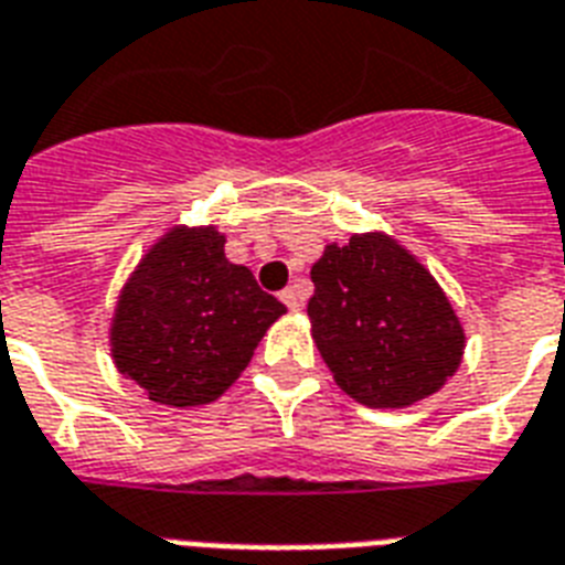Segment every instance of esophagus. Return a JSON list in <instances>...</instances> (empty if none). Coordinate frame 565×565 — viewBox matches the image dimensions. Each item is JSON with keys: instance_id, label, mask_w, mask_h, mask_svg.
I'll return each mask as SVG.
<instances>
[{"instance_id": "obj_1", "label": "esophagus", "mask_w": 565, "mask_h": 565, "mask_svg": "<svg viewBox=\"0 0 565 565\" xmlns=\"http://www.w3.org/2000/svg\"><path fill=\"white\" fill-rule=\"evenodd\" d=\"M279 300H282L291 311H297L300 306H303V291H300V286H288L286 291L279 295Z\"/></svg>"}]
</instances>
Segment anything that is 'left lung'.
Returning a JSON list of instances; mask_svg holds the SVG:
<instances>
[{
  "mask_svg": "<svg viewBox=\"0 0 565 565\" xmlns=\"http://www.w3.org/2000/svg\"><path fill=\"white\" fill-rule=\"evenodd\" d=\"M311 338L335 385L367 408H408L461 367L467 335L431 270L387 233H353L311 265Z\"/></svg>",
  "mask_w": 565,
  "mask_h": 565,
  "instance_id": "obj_1",
  "label": "left lung"
}]
</instances>
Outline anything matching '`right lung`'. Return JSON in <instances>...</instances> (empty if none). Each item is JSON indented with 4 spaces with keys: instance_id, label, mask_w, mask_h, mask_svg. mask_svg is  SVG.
<instances>
[{
    "instance_id": "add662e5",
    "label": "right lung",
    "mask_w": 565,
    "mask_h": 565,
    "mask_svg": "<svg viewBox=\"0 0 565 565\" xmlns=\"http://www.w3.org/2000/svg\"><path fill=\"white\" fill-rule=\"evenodd\" d=\"M286 306L224 256V233L178 224L162 233L121 286L110 355L157 405L215 403L250 364Z\"/></svg>"
}]
</instances>
